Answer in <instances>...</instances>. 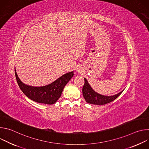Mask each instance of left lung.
Masks as SVG:
<instances>
[{"label": "left lung", "mask_w": 149, "mask_h": 149, "mask_svg": "<svg viewBox=\"0 0 149 149\" xmlns=\"http://www.w3.org/2000/svg\"><path fill=\"white\" fill-rule=\"evenodd\" d=\"M84 81L85 83L82 88V95L84 99L88 104L101 105L111 102L116 99L124 91L123 90L118 94L110 96L102 95L97 93L92 88L86 78H84Z\"/></svg>", "instance_id": "8db88e82"}]
</instances>
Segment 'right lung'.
Instances as JSON below:
<instances>
[{
    "instance_id": "1",
    "label": "right lung",
    "mask_w": 149,
    "mask_h": 149,
    "mask_svg": "<svg viewBox=\"0 0 149 149\" xmlns=\"http://www.w3.org/2000/svg\"><path fill=\"white\" fill-rule=\"evenodd\" d=\"M15 72L18 86L23 93L36 102L46 104H53L57 101L66 84L74 75V71L69 72L47 86L33 87L24 84L20 79L15 68Z\"/></svg>"
}]
</instances>
